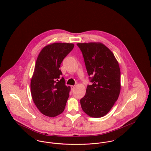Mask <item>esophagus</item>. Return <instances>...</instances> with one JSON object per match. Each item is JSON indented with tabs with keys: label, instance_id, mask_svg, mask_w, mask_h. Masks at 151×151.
Returning <instances> with one entry per match:
<instances>
[{
	"label": "esophagus",
	"instance_id": "1",
	"mask_svg": "<svg viewBox=\"0 0 151 151\" xmlns=\"http://www.w3.org/2000/svg\"><path fill=\"white\" fill-rule=\"evenodd\" d=\"M71 88L72 91H73V89L75 88V86H71Z\"/></svg>",
	"mask_w": 151,
	"mask_h": 151
}]
</instances>
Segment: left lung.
<instances>
[{
    "mask_svg": "<svg viewBox=\"0 0 151 151\" xmlns=\"http://www.w3.org/2000/svg\"><path fill=\"white\" fill-rule=\"evenodd\" d=\"M91 84L80 99L83 111L92 117L107 114L120 91V70L115 57L101 43H78Z\"/></svg>",
    "mask_w": 151,
    "mask_h": 151,
    "instance_id": "left-lung-1",
    "label": "left lung"
}]
</instances>
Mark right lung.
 I'll use <instances>...</instances> for the list:
<instances>
[{
  "label": "right lung",
  "instance_id": "1",
  "mask_svg": "<svg viewBox=\"0 0 151 151\" xmlns=\"http://www.w3.org/2000/svg\"><path fill=\"white\" fill-rule=\"evenodd\" d=\"M74 47L72 43H55L44 47L39 54L31 81L33 101L45 116L55 117L62 114L69 97L70 87L60 78V64Z\"/></svg>",
  "mask_w": 151,
  "mask_h": 151
}]
</instances>
